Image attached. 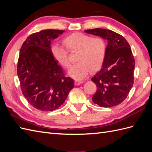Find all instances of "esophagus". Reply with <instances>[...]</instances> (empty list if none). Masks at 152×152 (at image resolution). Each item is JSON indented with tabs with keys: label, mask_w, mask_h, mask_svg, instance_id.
I'll use <instances>...</instances> for the list:
<instances>
[{
	"label": "esophagus",
	"mask_w": 152,
	"mask_h": 152,
	"mask_svg": "<svg viewBox=\"0 0 152 152\" xmlns=\"http://www.w3.org/2000/svg\"><path fill=\"white\" fill-rule=\"evenodd\" d=\"M83 83V81L82 80H76L75 81V85H79L80 84H82Z\"/></svg>",
	"instance_id": "34e87169"
}]
</instances>
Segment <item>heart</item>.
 Returning a JSON list of instances; mask_svg holds the SVG:
<instances>
[{
	"instance_id": "obj_1",
	"label": "heart",
	"mask_w": 152,
	"mask_h": 152,
	"mask_svg": "<svg viewBox=\"0 0 152 152\" xmlns=\"http://www.w3.org/2000/svg\"><path fill=\"white\" fill-rule=\"evenodd\" d=\"M64 48L53 46L51 51L55 60L64 68H68L70 62L68 51L77 52L76 61L78 63L72 66L68 71L69 76L75 79H82L90 72L101 68L106 52L104 40L101 37H92L83 33L75 32L62 40Z\"/></svg>"
}]
</instances>
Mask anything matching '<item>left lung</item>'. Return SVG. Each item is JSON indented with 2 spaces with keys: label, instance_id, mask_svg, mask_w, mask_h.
I'll return each mask as SVG.
<instances>
[{
  "label": "left lung",
  "instance_id": "8db88e82",
  "mask_svg": "<svg viewBox=\"0 0 152 152\" xmlns=\"http://www.w3.org/2000/svg\"><path fill=\"white\" fill-rule=\"evenodd\" d=\"M85 32L108 41L102 68L91 79L97 88L92 101L104 108L119 105L127 97L134 82L135 60L129 44L110 29L95 28Z\"/></svg>",
  "mask_w": 152,
  "mask_h": 152
}]
</instances>
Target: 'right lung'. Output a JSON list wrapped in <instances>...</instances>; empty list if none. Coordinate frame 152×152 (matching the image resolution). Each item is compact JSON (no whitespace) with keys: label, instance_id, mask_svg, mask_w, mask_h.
I'll return each instance as SVG.
<instances>
[{"label":"right lung","instance_id":"1","mask_svg":"<svg viewBox=\"0 0 152 152\" xmlns=\"http://www.w3.org/2000/svg\"><path fill=\"white\" fill-rule=\"evenodd\" d=\"M64 32L45 29L32 33L22 45L17 63L21 91L28 102L41 111H53L65 102L74 81L51 54V41Z\"/></svg>","mask_w":152,"mask_h":152}]
</instances>
